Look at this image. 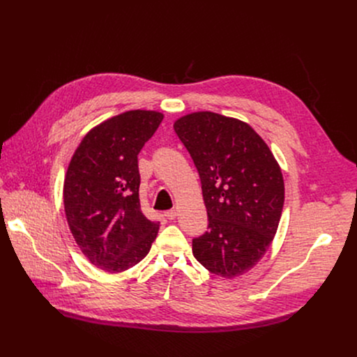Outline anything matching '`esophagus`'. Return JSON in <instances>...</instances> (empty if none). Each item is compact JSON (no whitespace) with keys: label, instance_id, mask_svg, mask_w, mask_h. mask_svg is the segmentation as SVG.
Wrapping results in <instances>:
<instances>
[{"label":"esophagus","instance_id":"esophagus-1","mask_svg":"<svg viewBox=\"0 0 357 357\" xmlns=\"http://www.w3.org/2000/svg\"><path fill=\"white\" fill-rule=\"evenodd\" d=\"M176 216H178V212H176L175 209L165 212V218H167V219H169V220H174Z\"/></svg>","mask_w":357,"mask_h":357}]
</instances>
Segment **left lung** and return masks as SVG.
Masks as SVG:
<instances>
[{"label":"left lung","instance_id":"obj_1","mask_svg":"<svg viewBox=\"0 0 357 357\" xmlns=\"http://www.w3.org/2000/svg\"><path fill=\"white\" fill-rule=\"evenodd\" d=\"M174 130L199 172L208 231L193 238L195 259L211 273L234 278L268 250L284 206L281 168L247 123L212 112L178 119Z\"/></svg>","mask_w":357,"mask_h":357}]
</instances>
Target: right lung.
Returning <instances> with one entry per match:
<instances>
[{
	"instance_id": "add662e5",
	"label": "right lung",
	"mask_w": 357,
	"mask_h": 357,
	"mask_svg": "<svg viewBox=\"0 0 357 357\" xmlns=\"http://www.w3.org/2000/svg\"><path fill=\"white\" fill-rule=\"evenodd\" d=\"M164 114L130 110L93 127L76 148L63 182L70 233L84 257L109 274L138 264L160 223L141 211L138 152Z\"/></svg>"
}]
</instances>
